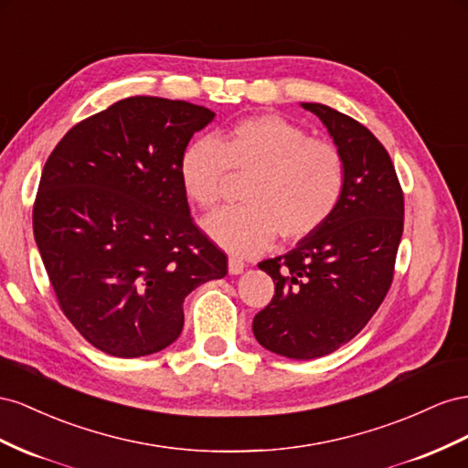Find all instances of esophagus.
<instances>
[{
  "label": "esophagus",
  "mask_w": 468,
  "mask_h": 468,
  "mask_svg": "<svg viewBox=\"0 0 468 468\" xmlns=\"http://www.w3.org/2000/svg\"><path fill=\"white\" fill-rule=\"evenodd\" d=\"M243 271H245V262L235 259V257H231V259H229V274L237 276V274H241Z\"/></svg>",
  "instance_id": "esophagus-1"
}]
</instances>
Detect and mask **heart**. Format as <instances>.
I'll list each match as a JSON object with an SVG mask.
<instances>
[{"mask_svg":"<svg viewBox=\"0 0 468 468\" xmlns=\"http://www.w3.org/2000/svg\"><path fill=\"white\" fill-rule=\"evenodd\" d=\"M186 194L202 209L216 207L233 175H250L243 206L213 213L207 235L233 255L250 257L274 239L302 241L337 211L346 165L335 144L312 139L288 119L262 113L239 119L213 139H194L180 154Z\"/></svg>","mask_w":468,"mask_h":468,"instance_id":"heart-1","label":"heart"}]
</instances>
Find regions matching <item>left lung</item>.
<instances>
[{"mask_svg": "<svg viewBox=\"0 0 468 468\" xmlns=\"http://www.w3.org/2000/svg\"><path fill=\"white\" fill-rule=\"evenodd\" d=\"M327 127L346 165L337 211L286 255L259 262L274 280L271 303L252 319L276 355L310 360L363 329L390 290L404 231V194L390 154L372 133L324 103H302Z\"/></svg>", "mask_w": 468, "mask_h": 468, "instance_id": "1", "label": "left lung"}]
</instances>
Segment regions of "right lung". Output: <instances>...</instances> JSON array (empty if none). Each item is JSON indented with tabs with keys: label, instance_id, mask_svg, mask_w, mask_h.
I'll return each instance as SVG.
<instances>
[{
	"label": "right lung",
	"instance_id": "right-lung-1",
	"mask_svg": "<svg viewBox=\"0 0 468 468\" xmlns=\"http://www.w3.org/2000/svg\"><path fill=\"white\" fill-rule=\"evenodd\" d=\"M216 113L135 96L74 125L50 153L33 233L64 315L96 349L135 358L175 343L184 298L227 274L194 223L180 154Z\"/></svg>",
	"mask_w": 468,
	"mask_h": 468
}]
</instances>
